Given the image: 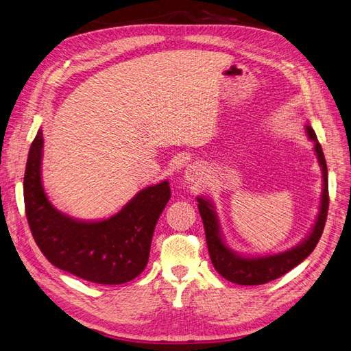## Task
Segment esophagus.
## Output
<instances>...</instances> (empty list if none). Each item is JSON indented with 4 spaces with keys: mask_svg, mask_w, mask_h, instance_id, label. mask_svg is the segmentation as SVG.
<instances>
[{
    "mask_svg": "<svg viewBox=\"0 0 351 351\" xmlns=\"http://www.w3.org/2000/svg\"><path fill=\"white\" fill-rule=\"evenodd\" d=\"M204 176V169L199 163H192L186 167L185 171V180L188 184H194V182H199V180Z\"/></svg>",
    "mask_w": 351,
    "mask_h": 351,
    "instance_id": "esophagus-1",
    "label": "esophagus"
}]
</instances>
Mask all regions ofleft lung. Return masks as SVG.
Here are the masks:
<instances>
[{"instance_id": "1", "label": "left lung", "mask_w": 351, "mask_h": 351, "mask_svg": "<svg viewBox=\"0 0 351 351\" xmlns=\"http://www.w3.org/2000/svg\"><path fill=\"white\" fill-rule=\"evenodd\" d=\"M306 134L309 140L315 144V153L321 166L324 184L319 213L313 224V229L308 234L306 239L300 242L298 246L285 252L264 256H242L236 254L223 241L217 213L214 210L213 202L206 197H197L198 210L202 223H204L211 263L214 268L217 269V273L226 280L242 286L265 285V282L285 276L290 269L299 265L303 259H306L312 254L316 243L319 242L325 228L328 206H330V198H328V169L322 147L311 125H306Z\"/></svg>"}]
</instances>
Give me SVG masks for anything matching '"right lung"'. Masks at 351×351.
<instances>
[{
  "label": "right lung",
  "instance_id": "obj_1",
  "mask_svg": "<svg viewBox=\"0 0 351 351\" xmlns=\"http://www.w3.org/2000/svg\"><path fill=\"white\" fill-rule=\"evenodd\" d=\"M43 135L33 140L25 172V207L33 239L56 268L97 285H122L143 273L152 237L171 198L167 180L135 194L105 220H78L56 210L42 185Z\"/></svg>",
  "mask_w": 351,
  "mask_h": 351
}]
</instances>
